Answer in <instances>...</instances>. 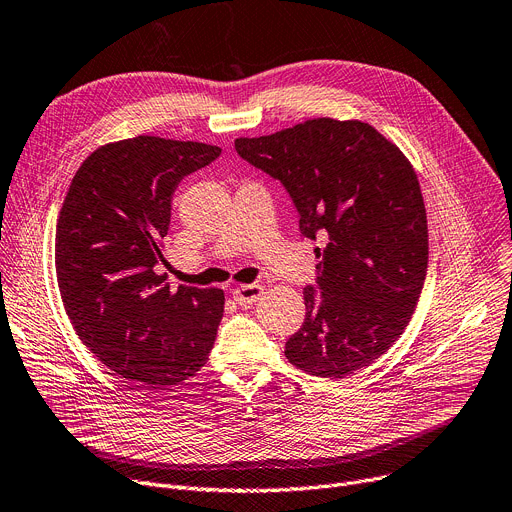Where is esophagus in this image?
Returning <instances> with one entry per match:
<instances>
[{"mask_svg": "<svg viewBox=\"0 0 512 512\" xmlns=\"http://www.w3.org/2000/svg\"><path fill=\"white\" fill-rule=\"evenodd\" d=\"M263 294V288L259 284H245L232 290V298L238 304H253Z\"/></svg>", "mask_w": 512, "mask_h": 512, "instance_id": "1", "label": "esophagus"}]
</instances>
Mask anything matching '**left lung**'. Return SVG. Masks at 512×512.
Returning a JSON list of instances; mask_svg holds the SVG:
<instances>
[{
    "label": "left lung",
    "instance_id": "obj_1",
    "mask_svg": "<svg viewBox=\"0 0 512 512\" xmlns=\"http://www.w3.org/2000/svg\"><path fill=\"white\" fill-rule=\"evenodd\" d=\"M234 148L282 183L300 234L325 241L286 358L323 379L368 366L410 323L426 278L428 226L414 168L362 121L311 119Z\"/></svg>",
    "mask_w": 512,
    "mask_h": 512
}]
</instances>
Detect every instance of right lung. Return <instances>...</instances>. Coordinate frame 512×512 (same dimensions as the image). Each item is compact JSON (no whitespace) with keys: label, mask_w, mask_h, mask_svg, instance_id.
<instances>
[{"label":"right lung","mask_w":512,"mask_h":512,"mask_svg":"<svg viewBox=\"0 0 512 512\" xmlns=\"http://www.w3.org/2000/svg\"><path fill=\"white\" fill-rule=\"evenodd\" d=\"M220 154L138 135L94 150L65 195L55 234L65 313L84 346L135 387L187 381L214 348L224 292H173L156 267L179 183Z\"/></svg>","instance_id":"right-lung-1"}]
</instances>
